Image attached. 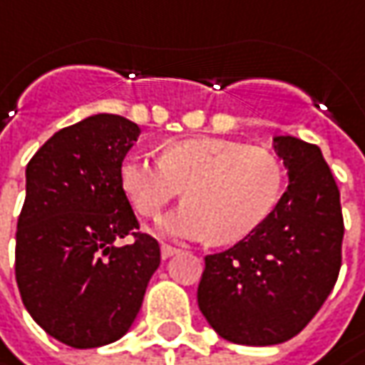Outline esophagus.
Returning <instances> with one entry per match:
<instances>
[{
  "mask_svg": "<svg viewBox=\"0 0 365 365\" xmlns=\"http://www.w3.org/2000/svg\"><path fill=\"white\" fill-rule=\"evenodd\" d=\"M180 249L173 245H169V243H161V255H163V259H167V257H171V255H175Z\"/></svg>",
  "mask_w": 365,
  "mask_h": 365,
  "instance_id": "obj_1",
  "label": "esophagus"
}]
</instances>
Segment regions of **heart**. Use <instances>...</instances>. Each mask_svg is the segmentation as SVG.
<instances>
[{
	"label": "heart",
	"mask_w": 365,
	"mask_h": 365,
	"mask_svg": "<svg viewBox=\"0 0 365 365\" xmlns=\"http://www.w3.org/2000/svg\"><path fill=\"white\" fill-rule=\"evenodd\" d=\"M120 183L140 216L153 218L182 194L161 222L169 235L235 243L257 229L282 196L284 171L276 155L245 143L200 136L167 143L161 159L130 153L120 163Z\"/></svg>",
	"instance_id": "heart-1"
}]
</instances>
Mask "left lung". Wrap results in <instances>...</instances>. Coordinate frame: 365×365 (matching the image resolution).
<instances>
[{"instance_id": "left-lung-1", "label": "left lung", "mask_w": 365, "mask_h": 365, "mask_svg": "<svg viewBox=\"0 0 365 365\" xmlns=\"http://www.w3.org/2000/svg\"><path fill=\"white\" fill-rule=\"evenodd\" d=\"M290 185L239 243L206 255L198 307L222 339L276 345L312 321L341 269L339 187L317 145L276 136Z\"/></svg>"}]
</instances>
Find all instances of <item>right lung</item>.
<instances>
[{"label": "right lung", "mask_w": 365, "mask_h": 365, "mask_svg": "<svg viewBox=\"0 0 365 365\" xmlns=\"http://www.w3.org/2000/svg\"><path fill=\"white\" fill-rule=\"evenodd\" d=\"M138 133L130 120L96 114L51 136L26 167L16 282L30 317L69 347L120 339L161 262L120 183Z\"/></svg>", "instance_id": "obj_1"}]
</instances>
